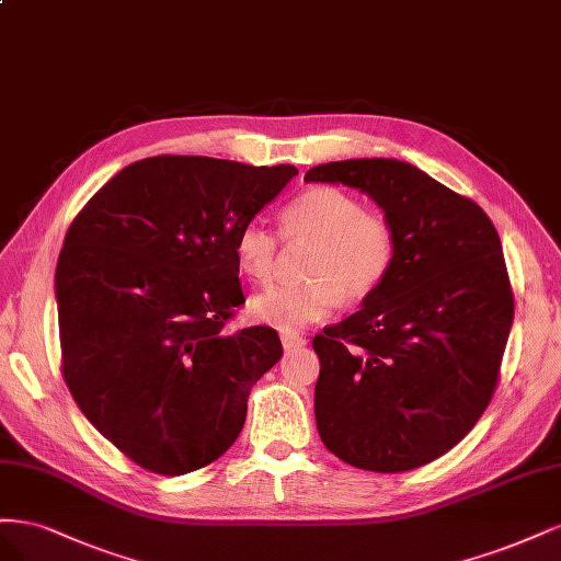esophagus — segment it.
I'll return each instance as SVG.
<instances>
[{
    "label": "esophagus",
    "instance_id": "1",
    "mask_svg": "<svg viewBox=\"0 0 561 561\" xmlns=\"http://www.w3.org/2000/svg\"><path fill=\"white\" fill-rule=\"evenodd\" d=\"M305 337L302 335H298V333H282V347L286 350V352H294V350H300V347H305Z\"/></svg>",
    "mask_w": 561,
    "mask_h": 561
}]
</instances>
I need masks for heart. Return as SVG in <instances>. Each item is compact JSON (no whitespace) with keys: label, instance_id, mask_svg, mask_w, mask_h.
I'll return each instance as SVG.
<instances>
[{"label":"heart","instance_id":"b5f03b06","mask_svg":"<svg viewBox=\"0 0 561 561\" xmlns=\"http://www.w3.org/2000/svg\"><path fill=\"white\" fill-rule=\"evenodd\" d=\"M282 234L312 242L300 284L270 288L251 300V314L282 333L302 329L333 314L337 302L370 298L391 275L399 234L385 214L368 211L356 195L335 186H312L282 211ZM279 240L273 230L249 221L234 240L242 273L259 284L275 275Z\"/></svg>","mask_w":561,"mask_h":561}]
</instances>
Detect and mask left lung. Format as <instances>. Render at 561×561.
<instances>
[{
	"label": "left lung",
	"instance_id": "left-lung-1",
	"mask_svg": "<svg viewBox=\"0 0 561 561\" xmlns=\"http://www.w3.org/2000/svg\"><path fill=\"white\" fill-rule=\"evenodd\" d=\"M305 182L358 188L399 234L387 282L312 340L319 436L364 471H412L455 447L494 396L515 312L499 232L396 158L327 162Z\"/></svg>",
	"mask_w": 561,
	"mask_h": 561
}]
</instances>
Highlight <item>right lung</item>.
Returning <instances> with one entry per match:
<instances>
[{
    "label": "right lung",
    "instance_id": "right-lung-1",
    "mask_svg": "<svg viewBox=\"0 0 561 561\" xmlns=\"http://www.w3.org/2000/svg\"><path fill=\"white\" fill-rule=\"evenodd\" d=\"M294 165L153 156L71 221L56 270L62 377L137 466L184 476L238 440L249 391L282 356L275 329L226 333L244 302L234 240Z\"/></svg>",
    "mask_w": 561,
    "mask_h": 561
}]
</instances>
